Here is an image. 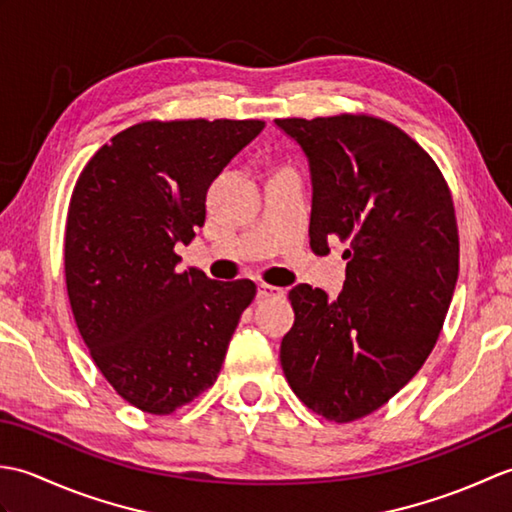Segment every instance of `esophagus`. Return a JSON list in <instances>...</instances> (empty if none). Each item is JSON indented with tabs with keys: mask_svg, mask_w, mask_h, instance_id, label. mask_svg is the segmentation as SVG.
I'll return each mask as SVG.
<instances>
[{
	"mask_svg": "<svg viewBox=\"0 0 512 512\" xmlns=\"http://www.w3.org/2000/svg\"><path fill=\"white\" fill-rule=\"evenodd\" d=\"M281 295H284V288L268 286V284H259V288H257L259 299H270V297H281Z\"/></svg>",
	"mask_w": 512,
	"mask_h": 512,
	"instance_id": "esophagus-1",
	"label": "esophagus"
}]
</instances>
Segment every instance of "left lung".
Here are the masks:
<instances>
[{
	"instance_id": "1",
	"label": "left lung",
	"mask_w": 512,
	"mask_h": 512,
	"mask_svg": "<svg viewBox=\"0 0 512 512\" xmlns=\"http://www.w3.org/2000/svg\"><path fill=\"white\" fill-rule=\"evenodd\" d=\"M308 158L310 246L347 244L345 284L288 292L295 323L281 367L303 405L334 422L383 407L427 361L458 281L460 239L447 180L383 118H277Z\"/></svg>"
}]
</instances>
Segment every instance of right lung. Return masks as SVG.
<instances>
[{"mask_svg":"<svg viewBox=\"0 0 512 512\" xmlns=\"http://www.w3.org/2000/svg\"><path fill=\"white\" fill-rule=\"evenodd\" d=\"M264 121H145L83 167L65 222V286L92 361L116 394L167 416L220 374L250 279L178 273L176 244L204 224L206 191Z\"/></svg>","mask_w":512,"mask_h":512,"instance_id":"1","label":"right lung"}]
</instances>
